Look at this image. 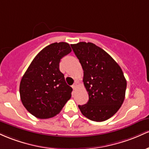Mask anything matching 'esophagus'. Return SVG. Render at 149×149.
Masks as SVG:
<instances>
[{
	"label": "esophagus",
	"mask_w": 149,
	"mask_h": 149,
	"mask_svg": "<svg viewBox=\"0 0 149 149\" xmlns=\"http://www.w3.org/2000/svg\"><path fill=\"white\" fill-rule=\"evenodd\" d=\"M77 82H75L74 84H73L72 86V87L73 89H75V88H77Z\"/></svg>",
	"instance_id": "34e87169"
}]
</instances>
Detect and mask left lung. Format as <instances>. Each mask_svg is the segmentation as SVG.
Wrapping results in <instances>:
<instances>
[{
    "label": "left lung",
    "mask_w": 149,
    "mask_h": 149,
    "mask_svg": "<svg viewBox=\"0 0 149 149\" xmlns=\"http://www.w3.org/2000/svg\"><path fill=\"white\" fill-rule=\"evenodd\" d=\"M84 70L83 81L88 94L86 104L79 107L83 115L95 122L113 116L125 100L127 81L119 65L108 53L93 43L72 44Z\"/></svg>",
    "instance_id": "1"
}]
</instances>
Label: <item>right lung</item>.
<instances>
[{
	"label": "right lung",
	"instance_id": "1",
	"mask_svg": "<svg viewBox=\"0 0 149 149\" xmlns=\"http://www.w3.org/2000/svg\"><path fill=\"white\" fill-rule=\"evenodd\" d=\"M71 51L68 43H51L36 55L23 75L19 85L22 103L36 118L56 116L71 98L72 88L59 69L61 59Z\"/></svg>",
	"mask_w": 149,
	"mask_h": 149
}]
</instances>
